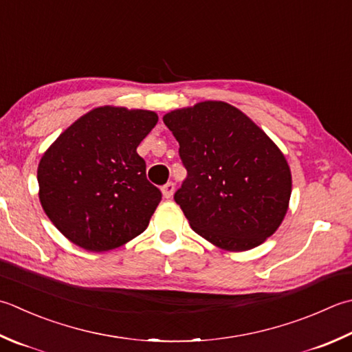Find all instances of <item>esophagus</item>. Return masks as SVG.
Masks as SVG:
<instances>
[{
  "mask_svg": "<svg viewBox=\"0 0 352 352\" xmlns=\"http://www.w3.org/2000/svg\"><path fill=\"white\" fill-rule=\"evenodd\" d=\"M174 190H175V184L172 183V182H169V183H166L162 188V194H163L164 198L169 199L172 197V194H174Z\"/></svg>",
  "mask_w": 352,
  "mask_h": 352,
  "instance_id": "1",
  "label": "esophagus"
}]
</instances>
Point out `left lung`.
Instances as JSON below:
<instances>
[{
    "label": "left lung",
    "mask_w": 352,
    "mask_h": 352,
    "mask_svg": "<svg viewBox=\"0 0 352 352\" xmlns=\"http://www.w3.org/2000/svg\"><path fill=\"white\" fill-rule=\"evenodd\" d=\"M163 122L188 169L174 199L194 232L227 252L254 249L272 236L292 195V170L276 143L221 100L174 109Z\"/></svg>",
    "instance_id": "left-lung-1"
}]
</instances>
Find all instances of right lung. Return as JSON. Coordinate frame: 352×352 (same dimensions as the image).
Instances as JSON below:
<instances>
[{
  "instance_id": "obj_1",
  "label": "right lung",
  "mask_w": 352,
  "mask_h": 352,
  "mask_svg": "<svg viewBox=\"0 0 352 352\" xmlns=\"http://www.w3.org/2000/svg\"><path fill=\"white\" fill-rule=\"evenodd\" d=\"M158 122L148 109L105 105L72 123L38 164L39 201L73 244L108 252L144 232L162 199L137 146Z\"/></svg>"
}]
</instances>
